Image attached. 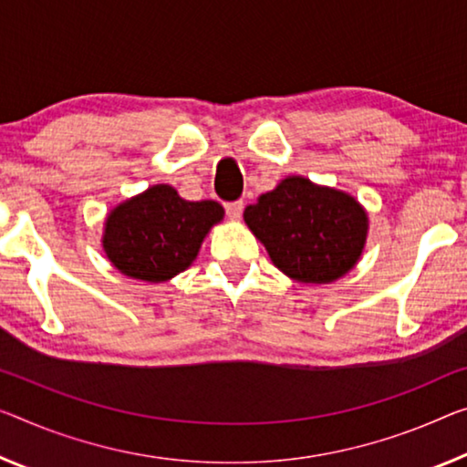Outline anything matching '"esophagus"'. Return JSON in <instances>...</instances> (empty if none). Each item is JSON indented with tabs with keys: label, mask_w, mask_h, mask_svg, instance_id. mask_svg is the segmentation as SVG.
I'll return each mask as SVG.
<instances>
[{
	"label": "esophagus",
	"mask_w": 467,
	"mask_h": 467,
	"mask_svg": "<svg viewBox=\"0 0 467 467\" xmlns=\"http://www.w3.org/2000/svg\"><path fill=\"white\" fill-rule=\"evenodd\" d=\"M225 211H227L229 219H240V214L244 211V202H242V200H235V202H227Z\"/></svg>",
	"instance_id": "obj_1"
}]
</instances>
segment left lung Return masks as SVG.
Listing matches in <instances>:
<instances>
[{"label":"left lung","instance_id":"left-lung-1","mask_svg":"<svg viewBox=\"0 0 467 467\" xmlns=\"http://www.w3.org/2000/svg\"><path fill=\"white\" fill-rule=\"evenodd\" d=\"M244 221L275 267L300 284H329L355 267L368 240V213L347 192L285 177Z\"/></svg>","mask_w":467,"mask_h":467}]
</instances>
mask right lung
<instances>
[{
  "instance_id": "obj_1",
  "label": "right lung",
  "mask_w": 467,
  "mask_h": 467,
  "mask_svg": "<svg viewBox=\"0 0 467 467\" xmlns=\"http://www.w3.org/2000/svg\"><path fill=\"white\" fill-rule=\"evenodd\" d=\"M223 214V206L214 200L190 202L171 185H152L110 211L102 235L104 253L127 277L167 282L190 267Z\"/></svg>"
}]
</instances>
